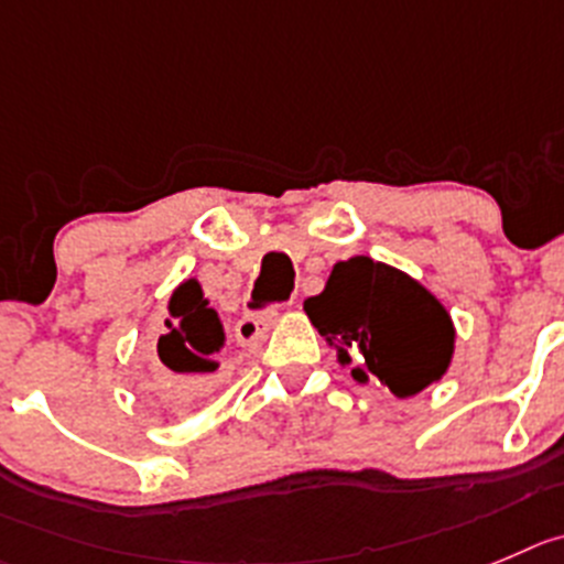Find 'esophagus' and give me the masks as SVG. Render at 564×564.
Returning a JSON list of instances; mask_svg holds the SVG:
<instances>
[{"mask_svg":"<svg viewBox=\"0 0 564 564\" xmlns=\"http://www.w3.org/2000/svg\"><path fill=\"white\" fill-rule=\"evenodd\" d=\"M288 307H293V302L288 304ZM276 315H279V307L268 310V313H260V315H243V318L238 321V326H235V337H238L240 346H254V343L271 329Z\"/></svg>","mask_w":564,"mask_h":564,"instance_id":"1","label":"esophagus"}]
</instances>
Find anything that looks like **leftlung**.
Listing matches in <instances>:
<instances>
[{"label":"left lung","instance_id":"obj_1","mask_svg":"<svg viewBox=\"0 0 564 564\" xmlns=\"http://www.w3.org/2000/svg\"><path fill=\"white\" fill-rule=\"evenodd\" d=\"M304 313L357 382L377 377L399 399L443 379L454 357L448 310L410 273L366 254L332 268Z\"/></svg>","mask_w":564,"mask_h":564}]
</instances>
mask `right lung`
<instances>
[{
	"mask_svg": "<svg viewBox=\"0 0 564 564\" xmlns=\"http://www.w3.org/2000/svg\"><path fill=\"white\" fill-rule=\"evenodd\" d=\"M227 346L224 324L205 299L198 279H185L169 299L165 332L158 357L180 399H198L221 382V351Z\"/></svg>",
	"mask_w": 564,
	"mask_h": 564,
	"instance_id": "1",
	"label": "right lung"
}]
</instances>
